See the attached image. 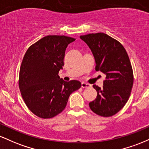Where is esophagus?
<instances>
[{"label":"esophagus","mask_w":149,"mask_h":149,"mask_svg":"<svg viewBox=\"0 0 149 149\" xmlns=\"http://www.w3.org/2000/svg\"><path fill=\"white\" fill-rule=\"evenodd\" d=\"M81 87L83 88H89L91 87V85L90 84H88V83H84V82H82L81 83Z\"/></svg>","instance_id":"34e87169"}]
</instances>
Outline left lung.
<instances>
[{
  "mask_svg": "<svg viewBox=\"0 0 149 149\" xmlns=\"http://www.w3.org/2000/svg\"><path fill=\"white\" fill-rule=\"evenodd\" d=\"M80 38L91 49L95 70L106 75L103 88L93 85L97 96L89 104L90 109L103 117L115 115L127 103L134 82L127 53L120 42L106 33H90Z\"/></svg>",
  "mask_w": 149,
  "mask_h": 149,
  "instance_id": "1",
  "label": "left lung"
}]
</instances>
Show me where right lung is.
<instances>
[{
    "mask_svg": "<svg viewBox=\"0 0 149 149\" xmlns=\"http://www.w3.org/2000/svg\"><path fill=\"white\" fill-rule=\"evenodd\" d=\"M76 40L65 36H47L31 45L22 60L19 87L29 109L41 118H51L62 111L73 92L81 87L78 80L59 78L65 51Z\"/></svg>",
    "mask_w": 149,
    "mask_h": 149,
    "instance_id": "right-lung-1",
    "label": "right lung"
}]
</instances>
